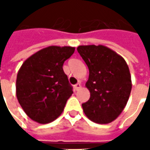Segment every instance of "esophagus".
I'll return each mask as SVG.
<instances>
[{
    "mask_svg": "<svg viewBox=\"0 0 150 150\" xmlns=\"http://www.w3.org/2000/svg\"><path fill=\"white\" fill-rule=\"evenodd\" d=\"M74 88H75V90H76V91L79 90L80 88H81V84L79 83H78L76 84L75 86H74Z\"/></svg>",
    "mask_w": 150,
    "mask_h": 150,
    "instance_id": "34e87169",
    "label": "esophagus"
}]
</instances>
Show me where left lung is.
<instances>
[{
    "label": "left lung",
    "mask_w": 150,
    "mask_h": 150,
    "mask_svg": "<svg viewBox=\"0 0 150 150\" xmlns=\"http://www.w3.org/2000/svg\"><path fill=\"white\" fill-rule=\"evenodd\" d=\"M77 50L89 70L86 87L90 98L82 104L84 113L94 123L109 124L129 100L132 89L129 67L121 56L103 45L79 46Z\"/></svg>",
    "instance_id": "1"
}]
</instances>
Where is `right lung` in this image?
Wrapping results in <instances>:
<instances>
[{
  "mask_svg": "<svg viewBox=\"0 0 150 150\" xmlns=\"http://www.w3.org/2000/svg\"><path fill=\"white\" fill-rule=\"evenodd\" d=\"M74 51L72 47L50 46L32 55L21 67L16 98L33 121L48 124L63 111L73 92L62 66Z\"/></svg>",
  "mask_w": 150,
  "mask_h": 150,
  "instance_id": "obj_1",
  "label": "right lung"
}]
</instances>
